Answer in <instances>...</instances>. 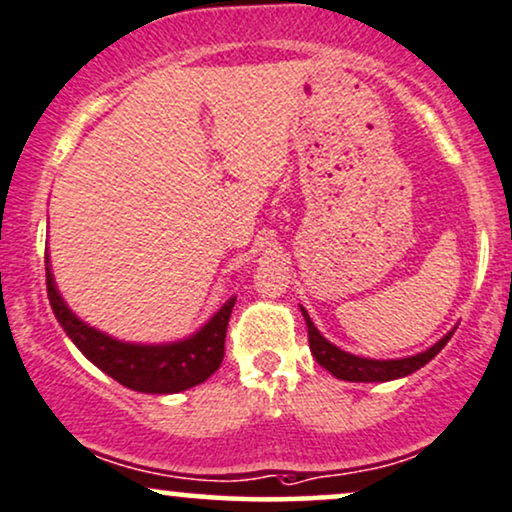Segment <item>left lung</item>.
<instances>
[{"label": "left lung", "mask_w": 512, "mask_h": 512, "mask_svg": "<svg viewBox=\"0 0 512 512\" xmlns=\"http://www.w3.org/2000/svg\"><path fill=\"white\" fill-rule=\"evenodd\" d=\"M301 315H304L306 320L308 346H311L315 361L323 365L325 370H330L337 380H346V382H389V380H399V377L413 375V372L420 370L422 365L430 363L432 358L444 349L446 342L453 337V332H456L451 330L449 334H444L437 344L430 346L427 351L415 353V356L394 358V361H377V358L353 356V353L339 349V346H334L332 342H327L323 334L318 332V327L313 325L311 315L306 313L304 306H301Z\"/></svg>", "instance_id": "1"}]
</instances>
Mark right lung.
I'll list each match as a JSON object with an SVG mask.
<instances>
[{"label":"right lung","mask_w":512,"mask_h":512,"mask_svg":"<svg viewBox=\"0 0 512 512\" xmlns=\"http://www.w3.org/2000/svg\"><path fill=\"white\" fill-rule=\"evenodd\" d=\"M44 268H47L49 304L63 332L71 337L87 361L121 382L123 387L142 394H178L206 382L223 363L225 332L237 296H230L208 318L206 325L180 342L135 344L111 337L80 320L56 289L49 254H44Z\"/></svg>","instance_id":"add662e5"}]
</instances>
